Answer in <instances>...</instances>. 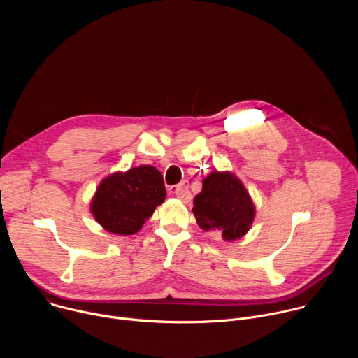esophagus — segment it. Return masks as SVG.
Listing matches in <instances>:
<instances>
[{
  "mask_svg": "<svg viewBox=\"0 0 358 358\" xmlns=\"http://www.w3.org/2000/svg\"><path fill=\"white\" fill-rule=\"evenodd\" d=\"M170 192L173 194V195H176V196H178L180 199H184V201H187L188 199V185H187V182H181V184H178V185H174V187H171L170 188Z\"/></svg>",
  "mask_w": 358,
  "mask_h": 358,
  "instance_id": "34e87169",
  "label": "esophagus"
}]
</instances>
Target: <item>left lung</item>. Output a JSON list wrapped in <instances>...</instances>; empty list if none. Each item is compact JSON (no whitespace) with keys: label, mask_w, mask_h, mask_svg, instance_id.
I'll return each instance as SVG.
<instances>
[{"label":"left lung","mask_w":358,"mask_h":358,"mask_svg":"<svg viewBox=\"0 0 358 358\" xmlns=\"http://www.w3.org/2000/svg\"><path fill=\"white\" fill-rule=\"evenodd\" d=\"M192 213L201 229L221 232L225 241H235L250 229L255 206L234 173L213 171L194 198Z\"/></svg>","instance_id":"1"}]
</instances>
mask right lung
Instances as JSON below:
<instances>
[{"label": "right lung", "mask_w": 358, "mask_h": 358, "mask_svg": "<svg viewBox=\"0 0 358 358\" xmlns=\"http://www.w3.org/2000/svg\"><path fill=\"white\" fill-rule=\"evenodd\" d=\"M166 199L162 173L152 166L117 171L101 181L92 198L90 211L108 232L133 235Z\"/></svg>", "instance_id": "right-lung-1"}]
</instances>
